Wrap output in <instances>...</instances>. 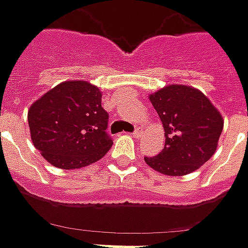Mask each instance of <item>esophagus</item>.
<instances>
[{
  "label": "esophagus",
  "instance_id": "esophagus-1",
  "mask_svg": "<svg viewBox=\"0 0 248 248\" xmlns=\"http://www.w3.org/2000/svg\"><path fill=\"white\" fill-rule=\"evenodd\" d=\"M132 136H133V137H134V139H139V137H140V136H141L140 127H136V129H134V132L132 133Z\"/></svg>",
  "mask_w": 248,
  "mask_h": 248
}]
</instances>
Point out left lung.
<instances>
[{
	"instance_id": "obj_1",
	"label": "left lung",
	"mask_w": 248,
	"mask_h": 248,
	"mask_svg": "<svg viewBox=\"0 0 248 248\" xmlns=\"http://www.w3.org/2000/svg\"><path fill=\"white\" fill-rule=\"evenodd\" d=\"M165 127V147L147 165L162 174L185 175L206 163L217 150L224 121L202 92L170 85L150 96Z\"/></svg>"
}]
</instances>
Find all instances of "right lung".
<instances>
[{
    "label": "right lung",
    "instance_id": "obj_1",
    "mask_svg": "<svg viewBox=\"0 0 248 248\" xmlns=\"http://www.w3.org/2000/svg\"><path fill=\"white\" fill-rule=\"evenodd\" d=\"M29 126L34 147L64 170L97 162L114 142L100 89L85 81L63 82L45 93L29 109Z\"/></svg>",
    "mask_w": 248,
    "mask_h": 248
}]
</instances>
